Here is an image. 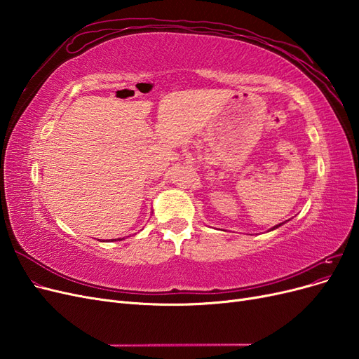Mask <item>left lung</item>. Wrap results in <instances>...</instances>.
<instances>
[{
  "mask_svg": "<svg viewBox=\"0 0 359 359\" xmlns=\"http://www.w3.org/2000/svg\"><path fill=\"white\" fill-rule=\"evenodd\" d=\"M281 224H283V223H280V224H277V226H274V227H273V229H271V231H274V229H277V227H280V226H281Z\"/></svg>",
  "mask_w": 359,
  "mask_h": 359,
  "instance_id": "left-lung-1",
  "label": "left lung"
}]
</instances>
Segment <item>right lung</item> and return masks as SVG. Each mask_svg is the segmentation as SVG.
Here are the masks:
<instances>
[{"label":"right lung","instance_id":"obj_1","mask_svg":"<svg viewBox=\"0 0 359 359\" xmlns=\"http://www.w3.org/2000/svg\"><path fill=\"white\" fill-rule=\"evenodd\" d=\"M112 241H114V240H112Z\"/></svg>","mask_w":359,"mask_h":359}]
</instances>
